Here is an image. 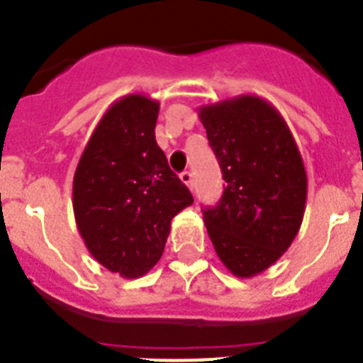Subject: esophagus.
Segmentation results:
<instances>
[{"label": "esophagus", "mask_w": 363, "mask_h": 363, "mask_svg": "<svg viewBox=\"0 0 363 363\" xmlns=\"http://www.w3.org/2000/svg\"><path fill=\"white\" fill-rule=\"evenodd\" d=\"M179 179H182V182H184V184L187 185L189 189L194 187V178H192V172L184 171V172H182V174H179Z\"/></svg>", "instance_id": "obj_1"}]
</instances>
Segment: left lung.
Wrapping results in <instances>:
<instances>
[{
	"mask_svg": "<svg viewBox=\"0 0 363 363\" xmlns=\"http://www.w3.org/2000/svg\"><path fill=\"white\" fill-rule=\"evenodd\" d=\"M225 179L216 207L203 209L218 258L234 277L251 278L281 258L300 230L307 174L280 112L242 94L198 108Z\"/></svg>",
	"mask_w": 363,
	"mask_h": 363,
	"instance_id": "8db88e82",
	"label": "left lung"
}]
</instances>
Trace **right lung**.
I'll use <instances>...</instances> for the list:
<instances>
[{
  "mask_svg": "<svg viewBox=\"0 0 363 363\" xmlns=\"http://www.w3.org/2000/svg\"><path fill=\"white\" fill-rule=\"evenodd\" d=\"M158 112V101L143 94L114 101L74 172L72 207L83 242L123 278L158 264L171 220L194 201L156 143Z\"/></svg>",
  "mask_w": 363,
  "mask_h": 363,
  "instance_id": "obj_1",
  "label": "right lung"
}]
</instances>
